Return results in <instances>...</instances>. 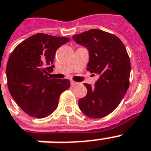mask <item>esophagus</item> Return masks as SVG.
<instances>
[{
  "label": "esophagus",
  "instance_id": "esophagus-1",
  "mask_svg": "<svg viewBox=\"0 0 151 151\" xmlns=\"http://www.w3.org/2000/svg\"><path fill=\"white\" fill-rule=\"evenodd\" d=\"M70 84H71V85H72V86H75V85H78L79 83H78V82H76V81H70Z\"/></svg>",
  "mask_w": 151,
  "mask_h": 151
}]
</instances>
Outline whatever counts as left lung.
<instances>
[{
	"instance_id": "obj_1",
	"label": "left lung",
	"mask_w": 151,
	"mask_h": 151,
	"mask_svg": "<svg viewBox=\"0 0 151 151\" xmlns=\"http://www.w3.org/2000/svg\"><path fill=\"white\" fill-rule=\"evenodd\" d=\"M89 54L87 70L99 76L94 87L84 84L87 95L79 99L80 110L92 118H101L114 111L129 86L131 65L126 48L117 37L92 29L73 36Z\"/></svg>"
}]
</instances>
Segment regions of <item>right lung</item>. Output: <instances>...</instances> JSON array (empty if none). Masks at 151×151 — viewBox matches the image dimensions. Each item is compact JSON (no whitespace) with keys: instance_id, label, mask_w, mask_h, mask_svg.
<instances>
[{"instance_id":"add662e5","label":"right lung","mask_w":151,"mask_h":151,"mask_svg":"<svg viewBox=\"0 0 151 151\" xmlns=\"http://www.w3.org/2000/svg\"><path fill=\"white\" fill-rule=\"evenodd\" d=\"M67 37L37 34L22 41L9 56L6 75L11 96L29 116L44 118L58 106L59 96L70 81L51 78L54 57Z\"/></svg>"}]
</instances>
